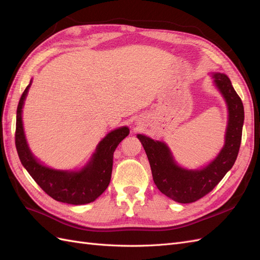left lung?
<instances>
[{
  "label": "left lung",
  "mask_w": 260,
  "mask_h": 260,
  "mask_svg": "<svg viewBox=\"0 0 260 260\" xmlns=\"http://www.w3.org/2000/svg\"><path fill=\"white\" fill-rule=\"evenodd\" d=\"M212 78L224 98L229 111V120L224 145L216 158L206 167L199 170L180 167L175 161L169 147L164 142L154 141L143 135L137 136L145 149L156 186L162 194L178 203L196 202L214 190L232 168L240 151L244 123L242 100L224 74L215 73L212 74Z\"/></svg>",
  "instance_id": "left-lung-1"
}]
</instances>
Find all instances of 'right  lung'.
I'll return each mask as SVG.
<instances>
[{
	"label": "right lung",
	"mask_w": 260,
	"mask_h": 260,
	"mask_svg": "<svg viewBox=\"0 0 260 260\" xmlns=\"http://www.w3.org/2000/svg\"><path fill=\"white\" fill-rule=\"evenodd\" d=\"M30 85L31 81L19 100L16 116L15 144L22 166L37 184L55 201L72 205H83L95 201L111 182L114 152L121 141L128 137L129 128L121 127L109 132L99 143L90 161L79 171L45 167L30 152L22 127V106Z\"/></svg>",
	"instance_id": "1"
}]
</instances>
